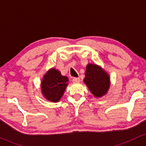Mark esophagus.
Returning a JSON list of instances; mask_svg holds the SVG:
<instances>
[{
	"instance_id": "esophagus-1",
	"label": "esophagus",
	"mask_w": 146,
	"mask_h": 146,
	"mask_svg": "<svg viewBox=\"0 0 146 146\" xmlns=\"http://www.w3.org/2000/svg\"><path fill=\"white\" fill-rule=\"evenodd\" d=\"M72 81H73V83H79L80 82V80L79 78H73Z\"/></svg>"
}]
</instances>
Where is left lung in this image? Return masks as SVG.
I'll return each mask as SVG.
<instances>
[{
	"label": "left lung",
	"instance_id": "1",
	"mask_svg": "<svg viewBox=\"0 0 146 146\" xmlns=\"http://www.w3.org/2000/svg\"><path fill=\"white\" fill-rule=\"evenodd\" d=\"M84 82L96 98H102L106 94L110 86L108 73L100 66L93 63L86 65Z\"/></svg>",
	"mask_w": 146,
	"mask_h": 146
}]
</instances>
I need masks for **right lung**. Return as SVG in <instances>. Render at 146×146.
<instances>
[{"instance_id": "right-lung-1", "label": "right lung", "mask_w": 146, "mask_h": 146, "mask_svg": "<svg viewBox=\"0 0 146 146\" xmlns=\"http://www.w3.org/2000/svg\"><path fill=\"white\" fill-rule=\"evenodd\" d=\"M68 78L59 70L50 68L43 76L40 88L44 98L51 102H59L68 84Z\"/></svg>"}]
</instances>
